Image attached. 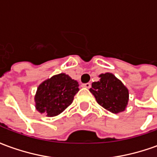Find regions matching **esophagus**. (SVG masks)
<instances>
[{"label": "esophagus", "mask_w": 157, "mask_h": 157, "mask_svg": "<svg viewBox=\"0 0 157 157\" xmlns=\"http://www.w3.org/2000/svg\"><path fill=\"white\" fill-rule=\"evenodd\" d=\"M91 83L90 82H87V83H85V84H82V86L83 87H86V88H90L91 87Z\"/></svg>", "instance_id": "34e87169"}]
</instances>
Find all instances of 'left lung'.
Returning a JSON list of instances; mask_svg holds the SVG:
<instances>
[{
    "label": "left lung",
    "mask_w": 157,
    "mask_h": 157,
    "mask_svg": "<svg viewBox=\"0 0 157 157\" xmlns=\"http://www.w3.org/2000/svg\"><path fill=\"white\" fill-rule=\"evenodd\" d=\"M99 77V82H92L90 88L98 103L113 113L124 111L128 104V89L111 73L102 74Z\"/></svg>",
    "instance_id": "left-lung-1"
}]
</instances>
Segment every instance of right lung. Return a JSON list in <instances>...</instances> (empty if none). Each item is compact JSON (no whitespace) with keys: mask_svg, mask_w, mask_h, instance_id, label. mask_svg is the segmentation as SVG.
<instances>
[{"mask_svg":"<svg viewBox=\"0 0 157 157\" xmlns=\"http://www.w3.org/2000/svg\"><path fill=\"white\" fill-rule=\"evenodd\" d=\"M78 82L64 73L41 83L35 95L36 109L48 117L59 114L73 102L78 92Z\"/></svg>","mask_w":157,"mask_h":157,"instance_id":"1","label":"right lung"}]
</instances>
